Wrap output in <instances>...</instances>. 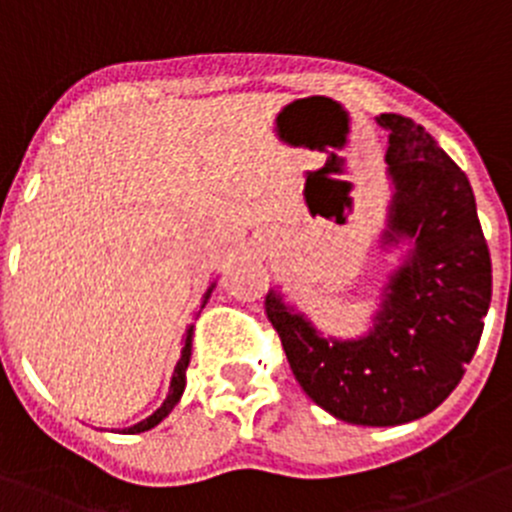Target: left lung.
Listing matches in <instances>:
<instances>
[{
  "label": "left lung",
  "mask_w": 512,
  "mask_h": 512,
  "mask_svg": "<svg viewBox=\"0 0 512 512\" xmlns=\"http://www.w3.org/2000/svg\"><path fill=\"white\" fill-rule=\"evenodd\" d=\"M379 123L391 131L386 163L396 183L389 240L401 232L416 250L391 280L374 332L359 342L322 339L275 292L265 297L304 394L359 426L416 421L448 399L476 354L493 289L466 173L411 118L381 113Z\"/></svg>",
  "instance_id": "8db88e82"
}]
</instances>
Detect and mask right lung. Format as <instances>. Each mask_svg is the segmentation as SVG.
I'll list each match as a JSON object with an SVG mask.
<instances>
[{
	"mask_svg": "<svg viewBox=\"0 0 512 512\" xmlns=\"http://www.w3.org/2000/svg\"><path fill=\"white\" fill-rule=\"evenodd\" d=\"M215 287V285H213ZM213 287H208V292L203 294V302H200V307H205V302H208L210 292H213ZM190 349H193V324H188V329H185V339H183V352H180V361L178 366H175V374H173V381H170V391H168V399L163 401V406L156 411L153 416H148L146 421L136 423V426L131 428H123V433H141V431H148V428L158 426L160 421H163L165 416L173 411V406L178 404L180 394H183L185 389V369H188L190 364Z\"/></svg>",
	"mask_w": 512,
	"mask_h": 512,
	"instance_id": "add662e5",
	"label": "right lung"
}]
</instances>
